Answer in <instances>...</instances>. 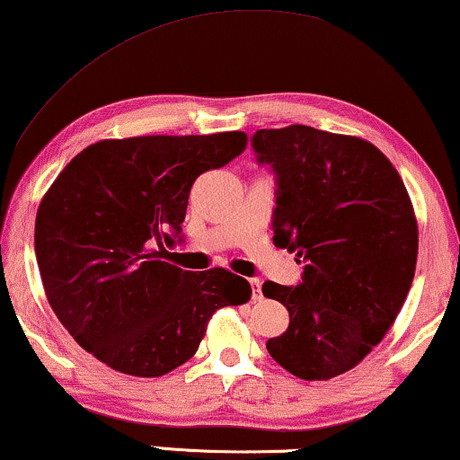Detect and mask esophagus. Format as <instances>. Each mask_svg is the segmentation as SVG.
Listing matches in <instances>:
<instances>
[{
	"mask_svg": "<svg viewBox=\"0 0 460 460\" xmlns=\"http://www.w3.org/2000/svg\"><path fill=\"white\" fill-rule=\"evenodd\" d=\"M250 285H252V299L253 301L262 299V289H260V287H262V285H260V280L258 279H252Z\"/></svg>",
	"mask_w": 460,
	"mask_h": 460,
	"instance_id": "obj_1",
	"label": "esophagus"
}]
</instances>
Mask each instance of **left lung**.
<instances>
[{"label":"left lung","mask_w":460,"mask_h":460,"mask_svg":"<svg viewBox=\"0 0 460 460\" xmlns=\"http://www.w3.org/2000/svg\"><path fill=\"white\" fill-rule=\"evenodd\" d=\"M252 146L279 180L272 243L304 262L297 287L262 285L289 312L266 349L301 380H331L378 345L405 304L420 248L413 202L386 155L358 136L296 123L258 129Z\"/></svg>","instance_id":"obj_1"}]
</instances>
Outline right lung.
Returning <instances> with one entry per match:
<instances>
[{"mask_svg":"<svg viewBox=\"0 0 460 460\" xmlns=\"http://www.w3.org/2000/svg\"><path fill=\"white\" fill-rule=\"evenodd\" d=\"M248 146L243 132L99 140L45 191L34 252L47 301L82 349L121 374L156 378L200 347L212 314L248 304L231 270L190 272L161 260L202 173Z\"/></svg>","mask_w":460,"mask_h":460,"instance_id":"add662e5","label":"right lung"}]
</instances>
